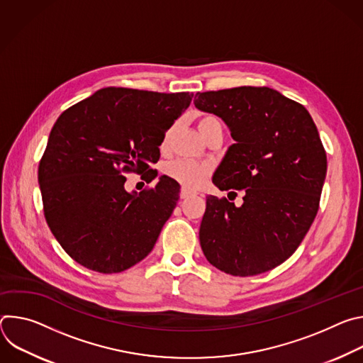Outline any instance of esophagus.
<instances>
[{"label": "esophagus", "mask_w": 363, "mask_h": 363, "mask_svg": "<svg viewBox=\"0 0 363 363\" xmlns=\"http://www.w3.org/2000/svg\"><path fill=\"white\" fill-rule=\"evenodd\" d=\"M194 195H195V192H192V191H189V189H186V188H182L181 192H179V196H181L182 199L191 198V196H194Z\"/></svg>", "instance_id": "34e87169"}]
</instances>
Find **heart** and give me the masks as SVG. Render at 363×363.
Wrapping results in <instances>:
<instances>
[{"label":"heart","instance_id":"heart-1","mask_svg":"<svg viewBox=\"0 0 363 363\" xmlns=\"http://www.w3.org/2000/svg\"><path fill=\"white\" fill-rule=\"evenodd\" d=\"M196 125H198L199 133L203 138L211 129L221 126V122L214 115H201L198 118ZM174 132H175V126H171L164 136L162 146L168 145V140ZM211 171H213V168L210 164L192 162V161H185V160H177L174 162H169L165 167V174L171 179L177 181L178 184H181L185 188H192V189L199 188L206 181V178L211 175Z\"/></svg>","mask_w":363,"mask_h":363}]
</instances>
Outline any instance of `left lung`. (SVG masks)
<instances>
[{
	"mask_svg": "<svg viewBox=\"0 0 363 363\" xmlns=\"http://www.w3.org/2000/svg\"><path fill=\"white\" fill-rule=\"evenodd\" d=\"M195 97V108L221 118L235 140L214 185L244 191L241 206L206 196L199 227L203 255L231 276L266 273L296 251L318 214L328 171L318 128L303 105L270 87Z\"/></svg>",
	"mask_w": 363,
	"mask_h": 363,
	"instance_id": "8db88e82",
	"label": "left lung"
}]
</instances>
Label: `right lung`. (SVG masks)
<instances>
[{
  "instance_id": "obj_1",
  "label": "right lung",
  "mask_w": 363,
  "mask_h": 363,
  "mask_svg": "<svg viewBox=\"0 0 363 363\" xmlns=\"http://www.w3.org/2000/svg\"><path fill=\"white\" fill-rule=\"evenodd\" d=\"M194 94L106 87L65 111L50 132L38 167L45 221L74 262L121 273L152 251L179 199L162 175L142 192L125 189V172H158L165 132Z\"/></svg>"
}]
</instances>
